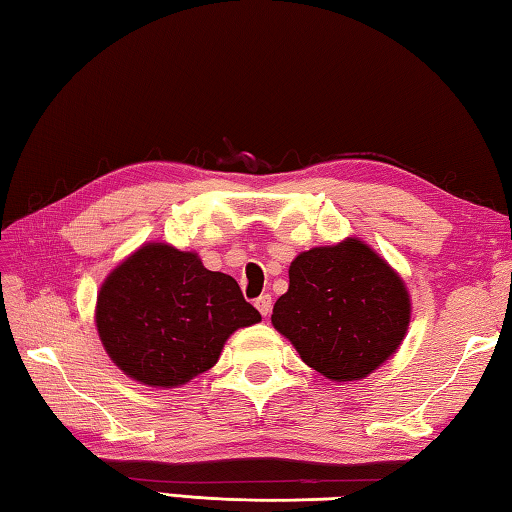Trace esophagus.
I'll list each match as a JSON object with an SVG mask.
<instances>
[{
  "mask_svg": "<svg viewBox=\"0 0 512 512\" xmlns=\"http://www.w3.org/2000/svg\"><path fill=\"white\" fill-rule=\"evenodd\" d=\"M255 308L262 312V317H268L270 310H273V297L270 295H262L255 301Z\"/></svg>",
  "mask_w": 512,
  "mask_h": 512,
  "instance_id": "1",
  "label": "esophagus"
}]
</instances>
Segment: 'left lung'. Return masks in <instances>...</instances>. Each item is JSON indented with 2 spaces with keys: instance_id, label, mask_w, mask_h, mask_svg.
Here are the masks:
<instances>
[{
  "instance_id": "8db88e82",
  "label": "left lung",
  "mask_w": 512,
  "mask_h": 512,
  "mask_svg": "<svg viewBox=\"0 0 512 512\" xmlns=\"http://www.w3.org/2000/svg\"><path fill=\"white\" fill-rule=\"evenodd\" d=\"M288 277L273 325L325 378H365L398 350L411 312L407 288L367 244L312 248Z\"/></svg>"
}]
</instances>
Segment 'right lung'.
<instances>
[{"label": "right lung", "mask_w": 512, "mask_h": 512, "mask_svg": "<svg viewBox=\"0 0 512 512\" xmlns=\"http://www.w3.org/2000/svg\"><path fill=\"white\" fill-rule=\"evenodd\" d=\"M262 321L231 275L195 253L147 244L105 279L96 328L112 361L138 383L178 387L211 369L228 336Z\"/></svg>", "instance_id": "right-lung-1"}]
</instances>
